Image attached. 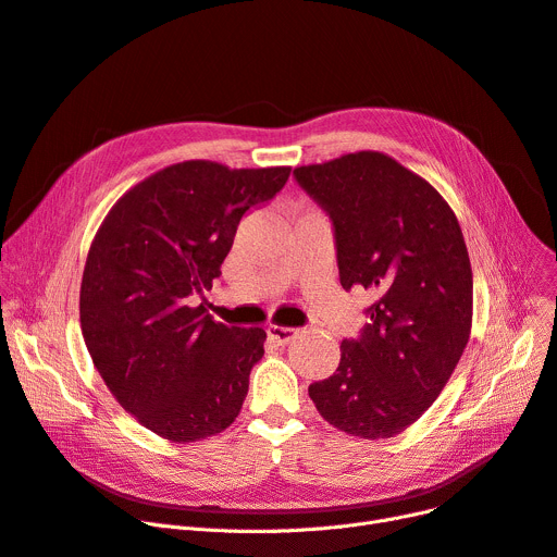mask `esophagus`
<instances>
[{
	"label": "esophagus",
	"mask_w": 557,
	"mask_h": 557,
	"mask_svg": "<svg viewBox=\"0 0 557 557\" xmlns=\"http://www.w3.org/2000/svg\"><path fill=\"white\" fill-rule=\"evenodd\" d=\"M268 335L278 344H289L294 337H297V329H287V325H270Z\"/></svg>",
	"instance_id": "esophagus-1"
}]
</instances>
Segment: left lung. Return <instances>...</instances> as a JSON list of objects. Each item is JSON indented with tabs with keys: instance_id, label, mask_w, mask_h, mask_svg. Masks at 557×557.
Returning <instances> with one entry per match:
<instances>
[{
	"instance_id": "left-lung-1",
	"label": "left lung",
	"mask_w": 557,
	"mask_h": 557,
	"mask_svg": "<svg viewBox=\"0 0 557 557\" xmlns=\"http://www.w3.org/2000/svg\"><path fill=\"white\" fill-rule=\"evenodd\" d=\"M294 177L333 220L342 287L373 297L362 337L342 342L337 371L308 394L339 432L391 438L432 407L470 339L459 220L428 180L384 152L310 163Z\"/></svg>"
}]
</instances>
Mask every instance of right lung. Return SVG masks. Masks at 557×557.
Returning a JSON list of instances; mask_svg holds the SVG:
<instances>
[{
	"label": "right lung",
	"mask_w": 557,
	"mask_h": 557,
	"mask_svg": "<svg viewBox=\"0 0 557 557\" xmlns=\"http://www.w3.org/2000/svg\"><path fill=\"white\" fill-rule=\"evenodd\" d=\"M289 171L173 163L129 188L98 226L81 283L83 337L116 403L161 438L215 436L243 409L268 333L228 329L198 299L240 218L270 202Z\"/></svg>",
	"instance_id": "add662e5"
}]
</instances>
